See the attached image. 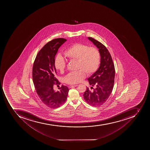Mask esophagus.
Returning a JSON list of instances; mask_svg holds the SVG:
<instances>
[{
    "label": "esophagus",
    "instance_id": "34e87169",
    "mask_svg": "<svg viewBox=\"0 0 150 150\" xmlns=\"http://www.w3.org/2000/svg\"><path fill=\"white\" fill-rule=\"evenodd\" d=\"M78 86V85H69V88L73 87H76Z\"/></svg>",
    "mask_w": 150,
    "mask_h": 150
}]
</instances>
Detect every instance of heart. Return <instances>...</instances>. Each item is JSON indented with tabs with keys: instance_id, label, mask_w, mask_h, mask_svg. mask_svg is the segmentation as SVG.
I'll return each mask as SVG.
<instances>
[{
	"instance_id": "heart-1",
	"label": "heart",
	"mask_w": 150,
	"mask_h": 150,
	"mask_svg": "<svg viewBox=\"0 0 150 150\" xmlns=\"http://www.w3.org/2000/svg\"><path fill=\"white\" fill-rule=\"evenodd\" d=\"M67 59L76 60L77 67L79 71L72 72L64 78L67 83L74 84L80 83L85 78V73L90 75L98 69L100 60V54L97 48L88 47L86 45L75 44L67 49L64 52ZM56 69L60 73L65 71L66 64L62 56L58 55L54 61Z\"/></svg>"
}]
</instances>
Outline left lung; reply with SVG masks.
Instances as JSON below:
<instances>
[{
    "mask_svg": "<svg viewBox=\"0 0 150 150\" xmlns=\"http://www.w3.org/2000/svg\"><path fill=\"white\" fill-rule=\"evenodd\" d=\"M98 49L100 54V64L97 71L88 79L91 86V89L87 88L83 98L86 102L93 106L103 105L112 92L115 77V66L110 52L100 42L93 38H88ZM94 86L95 88H93Z\"/></svg>",
    "mask_w": 150,
    "mask_h": 150,
    "instance_id": "1",
    "label": "left lung"
}]
</instances>
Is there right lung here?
I'll list each match as a JSON object with an SVG mask.
<instances>
[{"mask_svg":"<svg viewBox=\"0 0 150 150\" xmlns=\"http://www.w3.org/2000/svg\"><path fill=\"white\" fill-rule=\"evenodd\" d=\"M67 40L56 38L44 45L36 56L32 69V78L36 92L42 101L52 108H59L67 98L69 89L62 85L59 91L53 89V85L60 84L56 78L55 57L58 49Z\"/></svg>","mask_w":150,"mask_h":150,"instance_id":"1","label":"right lung"}]
</instances>
